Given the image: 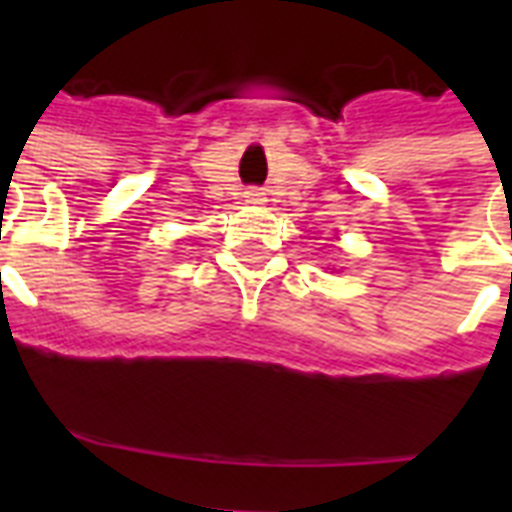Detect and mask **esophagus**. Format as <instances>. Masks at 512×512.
Returning <instances> with one entry per match:
<instances>
[{
    "instance_id": "esophagus-1",
    "label": "esophagus",
    "mask_w": 512,
    "mask_h": 512,
    "mask_svg": "<svg viewBox=\"0 0 512 512\" xmlns=\"http://www.w3.org/2000/svg\"><path fill=\"white\" fill-rule=\"evenodd\" d=\"M247 201H255V204H260V201H263V193H260V191H247Z\"/></svg>"
}]
</instances>
